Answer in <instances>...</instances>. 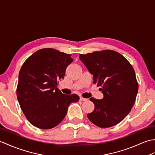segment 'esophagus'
Segmentation results:
<instances>
[{"mask_svg": "<svg viewBox=\"0 0 155 155\" xmlns=\"http://www.w3.org/2000/svg\"><path fill=\"white\" fill-rule=\"evenodd\" d=\"M80 101H87V98H83V97H80Z\"/></svg>", "mask_w": 155, "mask_h": 155, "instance_id": "esophagus-1", "label": "esophagus"}]
</instances>
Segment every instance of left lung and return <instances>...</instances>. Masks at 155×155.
<instances>
[{
	"instance_id": "1",
	"label": "left lung",
	"mask_w": 155,
	"mask_h": 155,
	"mask_svg": "<svg viewBox=\"0 0 155 155\" xmlns=\"http://www.w3.org/2000/svg\"><path fill=\"white\" fill-rule=\"evenodd\" d=\"M79 58L104 95L101 100L90 98L94 109L87 114L88 118L101 128L119 123L130 113L139 89L132 65L123 55L112 50L81 54Z\"/></svg>"
}]
</instances>
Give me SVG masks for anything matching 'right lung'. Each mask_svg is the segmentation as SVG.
I'll use <instances>...</instances> for the list:
<instances>
[{"label":"right lung","mask_w":155,"mask_h":155,"mask_svg":"<svg viewBox=\"0 0 155 155\" xmlns=\"http://www.w3.org/2000/svg\"><path fill=\"white\" fill-rule=\"evenodd\" d=\"M72 61L71 54L47 48L35 52L23 63L16 95L23 113L33 126L41 129L57 126L70 104L79 100L77 94H62L57 88Z\"/></svg>","instance_id":"obj_1"}]
</instances>
